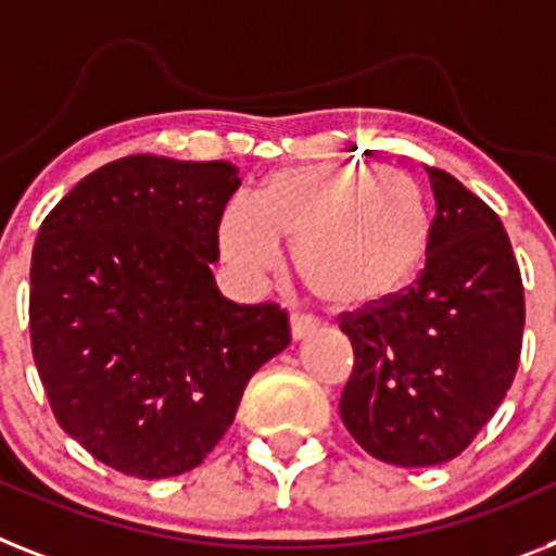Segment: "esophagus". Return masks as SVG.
Instances as JSON below:
<instances>
[{"label":"esophagus","instance_id":"esophagus-1","mask_svg":"<svg viewBox=\"0 0 556 556\" xmlns=\"http://www.w3.org/2000/svg\"><path fill=\"white\" fill-rule=\"evenodd\" d=\"M315 329H318V318L304 315V312H292V315H289V332H292V338H295V341H301V338L312 334Z\"/></svg>","mask_w":556,"mask_h":556}]
</instances>
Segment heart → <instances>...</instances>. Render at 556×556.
<instances>
[{
    "mask_svg": "<svg viewBox=\"0 0 556 556\" xmlns=\"http://www.w3.org/2000/svg\"><path fill=\"white\" fill-rule=\"evenodd\" d=\"M218 241L241 281L278 264V241L292 244V267L320 304L364 312L409 287L432 241V213L401 169L306 164L273 173L252 201H232Z\"/></svg>",
    "mask_w": 556,
    "mask_h": 556,
    "instance_id": "1",
    "label": "heart"
}]
</instances>
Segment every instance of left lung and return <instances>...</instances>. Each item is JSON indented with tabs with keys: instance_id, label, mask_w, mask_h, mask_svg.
Wrapping results in <instances>:
<instances>
[{
	"instance_id": "obj_1",
	"label": "left lung",
	"mask_w": 556,
	"mask_h": 556,
	"mask_svg": "<svg viewBox=\"0 0 556 556\" xmlns=\"http://www.w3.org/2000/svg\"><path fill=\"white\" fill-rule=\"evenodd\" d=\"M432 241L417 281L387 304L343 312L355 366L341 420L383 463L438 466L469 446L506 397L520 364V267L492 206L426 167Z\"/></svg>"
}]
</instances>
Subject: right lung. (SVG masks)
<instances>
[{"label": "right lung", "instance_id": "obj_1", "mask_svg": "<svg viewBox=\"0 0 556 556\" xmlns=\"http://www.w3.org/2000/svg\"><path fill=\"white\" fill-rule=\"evenodd\" d=\"M229 162L127 155L85 176L41 222L30 346L59 426L141 480L201 466L247 383L289 346L287 309L218 292Z\"/></svg>", "mask_w": 556, "mask_h": 556}]
</instances>
